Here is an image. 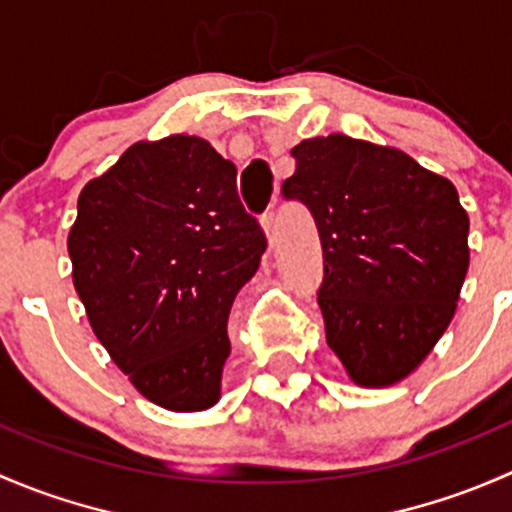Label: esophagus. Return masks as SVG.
Masks as SVG:
<instances>
[{"label":"esophagus","instance_id":"obj_1","mask_svg":"<svg viewBox=\"0 0 512 512\" xmlns=\"http://www.w3.org/2000/svg\"><path fill=\"white\" fill-rule=\"evenodd\" d=\"M275 230H277L275 213H265V218H262V232H265V237H267V242H270V247L275 245Z\"/></svg>","mask_w":512,"mask_h":512}]
</instances>
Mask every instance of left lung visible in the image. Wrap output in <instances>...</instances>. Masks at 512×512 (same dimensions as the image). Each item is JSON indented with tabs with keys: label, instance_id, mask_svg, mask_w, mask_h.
I'll list each match as a JSON object with an SVG mask.
<instances>
[{
	"label": "left lung",
	"instance_id": "8db88e82",
	"mask_svg": "<svg viewBox=\"0 0 512 512\" xmlns=\"http://www.w3.org/2000/svg\"><path fill=\"white\" fill-rule=\"evenodd\" d=\"M285 198L312 210L324 252L319 309L349 379L386 389L433 352L466 282L456 185L394 146L332 133L292 148Z\"/></svg>",
	"mask_w": 512,
	"mask_h": 512
}]
</instances>
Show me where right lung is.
Listing matches in <instances>:
<instances>
[{
  "label": "right lung",
  "mask_w": 512,
  "mask_h": 512,
  "mask_svg": "<svg viewBox=\"0 0 512 512\" xmlns=\"http://www.w3.org/2000/svg\"><path fill=\"white\" fill-rule=\"evenodd\" d=\"M235 183L205 138L138 141L84 185L66 240L96 339L138 394L175 414L220 401L227 314L267 247Z\"/></svg>",
  "instance_id": "right-lung-1"
}]
</instances>
